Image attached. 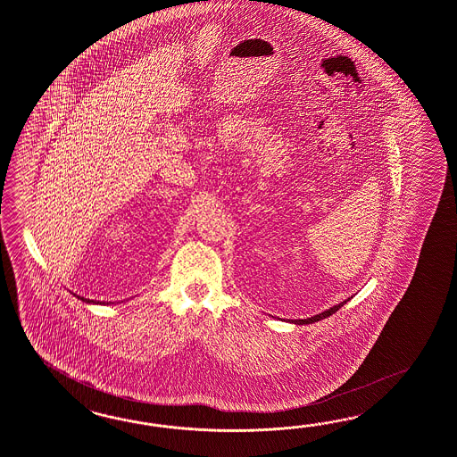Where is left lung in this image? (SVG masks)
<instances>
[{"label":"left lung","instance_id":"1","mask_svg":"<svg viewBox=\"0 0 457 457\" xmlns=\"http://www.w3.org/2000/svg\"><path fill=\"white\" fill-rule=\"evenodd\" d=\"M350 299H353V295L352 297H348L346 301L340 302V303H337V305H334V307H330L328 311L322 312V313H317V315H313V317H311V319H299V320H287V322L290 323H297V325H303V323H313V322H319V320H322V319H327V317H330L332 313H335V312L338 311L340 307H344L345 305L346 302L350 301ZM284 320V319H282Z\"/></svg>","mask_w":457,"mask_h":457}]
</instances>
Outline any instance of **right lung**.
Returning <instances> with one entry per match:
<instances>
[{"mask_svg":"<svg viewBox=\"0 0 457 457\" xmlns=\"http://www.w3.org/2000/svg\"><path fill=\"white\" fill-rule=\"evenodd\" d=\"M74 297H78L82 302H86V303H101V305H109V303H115V302H101V301H92V299H86V297H80L78 294H74V292H71ZM119 303V302H117Z\"/></svg>","mask_w":457,"mask_h":457,"instance_id":"right-lung-1","label":"right lung"}]
</instances>
